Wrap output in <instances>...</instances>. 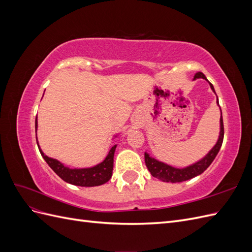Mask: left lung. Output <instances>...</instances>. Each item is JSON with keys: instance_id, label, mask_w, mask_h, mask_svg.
Returning a JSON list of instances; mask_svg holds the SVG:
<instances>
[{"instance_id": "left-lung-1", "label": "left lung", "mask_w": 252, "mask_h": 252, "mask_svg": "<svg viewBox=\"0 0 252 252\" xmlns=\"http://www.w3.org/2000/svg\"><path fill=\"white\" fill-rule=\"evenodd\" d=\"M196 79H204L209 83L207 78L205 77V74L203 72H196L194 74L193 80ZM210 88L216 94L215 88H213V85L211 83H209ZM217 95V94H216ZM217 104L219 105V98L217 95ZM224 139V125H223V117H222V110H220V133H219V139L216 143L215 146H213L207 155L203 157L199 161L188 165L184 168H175L173 166H170L166 163H163L158 159L150 157L147 151H145V164L147 166V169L151 173L152 177H155L158 179L162 182H167V183H180V182H184L187 180L192 179L194 177H197L201 173H203L206 169L208 168L210 164L213 162V159L216 158L217 155L219 154V151L220 149V146H222Z\"/></svg>"}]
</instances>
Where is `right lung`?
Instances as JSON below:
<instances>
[{"label": "right lung", "instance_id": "1", "mask_svg": "<svg viewBox=\"0 0 252 252\" xmlns=\"http://www.w3.org/2000/svg\"><path fill=\"white\" fill-rule=\"evenodd\" d=\"M36 130H37V117L35 118V138H36ZM117 136L118 134L114 135V138H117ZM36 144L43 158L46 161V163L49 165L50 168L55 171L63 181L69 183L71 185L81 186V187L100 186L105 184V183H107L111 179L112 169H113V157H114V151H116V148H117V144L113 145L111 147L107 157L105 158L103 162H101L100 164H97L95 166L88 167V168H69L68 166H65L63 163L58 161L57 158H52L45 155L40 147L39 142H37V138H36Z\"/></svg>", "mask_w": 252, "mask_h": 252}]
</instances>
